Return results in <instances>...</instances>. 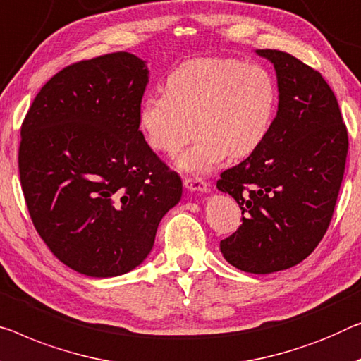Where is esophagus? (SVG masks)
<instances>
[{
	"label": "esophagus",
	"instance_id": "obj_1",
	"mask_svg": "<svg viewBox=\"0 0 361 361\" xmlns=\"http://www.w3.org/2000/svg\"><path fill=\"white\" fill-rule=\"evenodd\" d=\"M183 185H185L186 190L195 191V192L207 191V183L202 178H197V176H185V178H183Z\"/></svg>",
	"mask_w": 361,
	"mask_h": 361
}]
</instances>
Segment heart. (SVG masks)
<instances>
[{
    "mask_svg": "<svg viewBox=\"0 0 361 361\" xmlns=\"http://www.w3.org/2000/svg\"><path fill=\"white\" fill-rule=\"evenodd\" d=\"M279 90L267 68L233 58H199L165 79L164 95H149L137 113L147 146L175 155L186 173H207L225 159H246L266 142L277 115Z\"/></svg>",
    "mask_w": 361,
    "mask_h": 361,
    "instance_id": "heart-1",
    "label": "heart"
}]
</instances>
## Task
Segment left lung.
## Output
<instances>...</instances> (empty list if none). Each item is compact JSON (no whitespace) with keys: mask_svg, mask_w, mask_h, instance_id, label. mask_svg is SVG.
I'll return each instance as SVG.
<instances>
[{"mask_svg":"<svg viewBox=\"0 0 361 361\" xmlns=\"http://www.w3.org/2000/svg\"><path fill=\"white\" fill-rule=\"evenodd\" d=\"M256 53L276 68L279 109L266 142L217 181L243 215L220 251L240 271L271 274L297 266L327 232L348 134L336 95L316 69L285 51Z\"/></svg>","mask_w":361,"mask_h":361,"instance_id":"8db88e82","label":"left lung"}]
</instances>
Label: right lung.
Instances as JSON below:
<instances>
[{"mask_svg": "<svg viewBox=\"0 0 361 361\" xmlns=\"http://www.w3.org/2000/svg\"><path fill=\"white\" fill-rule=\"evenodd\" d=\"M147 82L146 61L128 51L73 63L43 85L20 126L32 222L53 255L84 276L141 264L181 199L178 173L139 131Z\"/></svg>", "mask_w": 361, "mask_h": 361, "instance_id": "1", "label": "right lung"}]
</instances>
